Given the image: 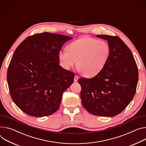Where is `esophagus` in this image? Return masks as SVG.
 <instances>
[{
	"instance_id": "obj_1",
	"label": "esophagus",
	"mask_w": 146,
	"mask_h": 146,
	"mask_svg": "<svg viewBox=\"0 0 146 146\" xmlns=\"http://www.w3.org/2000/svg\"><path fill=\"white\" fill-rule=\"evenodd\" d=\"M78 76H75L74 77V82H77L78 80Z\"/></svg>"
}]
</instances>
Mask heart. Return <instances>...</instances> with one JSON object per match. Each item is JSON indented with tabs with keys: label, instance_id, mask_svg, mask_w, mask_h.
Returning <instances> with one entry per match:
<instances>
[{
	"label": "heart",
	"instance_id": "b5f03b06",
	"mask_svg": "<svg viewBox=\"0 0 146 146\" xmlns=\"http://www.w3.org/2000/svg\"><path fill=\"white\" fill-rule=\"evenodd\" d=\"M66 49L59 54L63 67L70 69L77 61L78 70L88 77L97 75L104 69L110 53L107 42L87 36L72 42Z\"/></svg>",
	"mask_w": 146,
	"mask_h": 146
}]
</instances>
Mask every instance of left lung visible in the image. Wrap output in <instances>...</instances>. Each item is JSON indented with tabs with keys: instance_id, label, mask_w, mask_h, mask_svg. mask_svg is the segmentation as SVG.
I'll list each match as a JSON object with an SVG mask.
<instances>
[{
	"instance_id": "obj_1",
	"label": "left lung",
	"mask_w": 146,
	"mask_h": 146,
	"mask_svg": "<svg viewBox=\"0 0 146 146\" xmlns=\"http://www.w3.org/2000/svg\"><path fill=\"white\" fill-rule=\"evenodd\" d=\"M97 36L107 40L110 56L104 69L96 76L78 79L80 97L83 107L89 113L114 116L127 107L135 95L138 68L130 49L119 36Z\"/></svg>"
}]
</instances>
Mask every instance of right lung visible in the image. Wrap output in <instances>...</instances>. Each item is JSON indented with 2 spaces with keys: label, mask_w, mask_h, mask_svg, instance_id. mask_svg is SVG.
Returning <instances> with one entry per match:
<instances>
[{
  "label": "right lung",
  "mask_w": 146,
  "mask_h": 146,
  "mask_svg": "<svg viewBox=\"0 0 146 146\" xmlns=\"http://www.w3.org/2000/svg\"><path fill=\"white\" fill-rule=\"evenodd\" d=\"M73 38L42 33L26 38L9 63L7 81L16 105L30 116L42 117L59 108L63 92L73 83L74 73L59 65L63 45Z\"/></svg>",
  "instance_id": "obj_1"
}]
</instances>
